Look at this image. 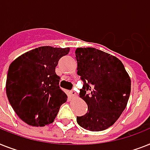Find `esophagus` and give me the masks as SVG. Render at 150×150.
Here are the masks:
<instances>
[{
  "mask_svg": "<svg viewBox=\"0 0 150 150\" xmlns=\"http://www.w3.org/2000/svg\"><path fill=\"white\" fill-rule=\"evenodd\" d=\"M70 94H71V96H73V97H75V96H76V92H75L74 90L70 91Z\"/></svg>",
  "mask_w": 150,
  "mask_h": 150,
  "instance_id": "1",
  "label": "esophagus"
}]
</instances>
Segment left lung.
<instances>
[{"label":"left lung","mask_w":150,"mask_h":150,"mask_svg":"<svg viewBox=\"0 0 150 150\" xmlns=\"http://www.w3.org/2000/svg\"><path fill=\"white\" fill-rule=\"evenodd\" d=\"M75 57L83 82L79 96L88 105L86 115L77 116L78 124L93 132L106 129L126 109L131 92L129 76L116 57L94 47H79Z\"/></svg>","instance_id":"obj_1"}]
</instances>
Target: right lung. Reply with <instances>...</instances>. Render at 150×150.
<instances>
[{"label": "right lung", "instance_id": "right-lung-1", "mask_svg": "<svg viewBox=\"0 0 150 150\" xmlns=\"http://www.w3.org/2000/svg\"><path fill=\"white\" fill-rule=\"evenodd\" d=\"M69 47L43 46L19 56L8 69L6 93L13 109L29 126L52 123L67 96L55 67Z\"/></svg>", "mask_w": 150, "mask_h": 150}]
</instances>
